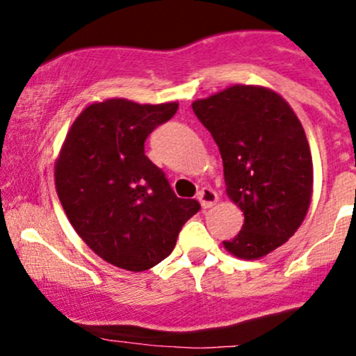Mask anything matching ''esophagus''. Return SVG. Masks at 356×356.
Returning <instances> with one entry per match:
<instances>
[{"label":"esophagus","mask_w":356,"mask_h":356,"mask_svg":"<svg viewBox=\"0 0 356 356\" xmlns=\"http://www.w3.org/2000/svg\"><path fill=\"white\" fill-rule=\"evenodd\" d=\"M198 200H200L201 207L210 208V207H213V204L218 201V195L211 188H203L198 193Z\"/></svg>","instance_id":"obj_1"}]
</instances>
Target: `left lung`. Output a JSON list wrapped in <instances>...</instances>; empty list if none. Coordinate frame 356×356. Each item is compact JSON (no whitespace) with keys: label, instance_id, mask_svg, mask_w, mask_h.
Segmentation results:
<instances>
[{"label":"left lung","instance_id":"8db88e82","mask_svg":"<svg viewBox=\"0 0 356 356\" xmlns=\"http://www.w3.org/2000/svg\"><path fill=\"white\" fill-rule=\"evenodd\" d=\"M224 161L225 191L245 213L225 250L246 260L265 257L298 231L310 207L312 153L301 122L277 92L231 86L193 103Z\"/></svg>","mask_w":356,"mask_h":356}]
</instances>
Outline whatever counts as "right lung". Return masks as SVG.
I'll return each mask as SVG.
<instances>
[{
	"instance_id": "right-lung-1",
	"label": "right lung",
	"mask_w": 356,
	"mask_h": 356,
	"mask_svg": "<svg viewBox=\"0 0 356 356\" xmlns=\"http://www.w3.org/2000/svg\"><path fill=\"white\" fill-rule=\"evenodd\" d=\"M177 103H92L75 118L55 165L60 203L98 257L131 272L148 270L174 250L200 203L175 196L145 155V141Z\"/></svg>"
}]
</instances>
